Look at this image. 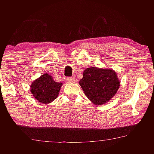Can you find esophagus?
I'll return each instance as SVG.
<instances>
[{"label":"esophagus","mask_w":154,"mask_h":154,"mask_svg":"<svg viewBox=\"0 0 154 154\" xmlns=\"http://www.w3.org/2000/svg\"><path fill=\"white\" fill-rule=\"evenodd\" d=\"M67 80L69 82H71V83H74L75 82V78L73 77H70V78H67Z\"/></svg>","instance_id":"esophagus-1"}]
</instances>
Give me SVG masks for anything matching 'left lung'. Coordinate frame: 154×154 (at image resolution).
Masks as SVG:
<instances>
[{
	"label": "left lung",
	"mask_w": 154,
	"mask_h": 154,
	"mask_svg": "<svg viewBox=\"0 0 154 154\" xmlns=\"http://www.w3.org/2000/svg\"><path fill=\"white\" fill-rule=\"evenodd\" d=\"M79 85L92 103L100 105L113 97L119 89L120 81L113 70L90 67L84 70Z\"/></svg>",
	"instance_id": "8db88e82"
}]
</instances>
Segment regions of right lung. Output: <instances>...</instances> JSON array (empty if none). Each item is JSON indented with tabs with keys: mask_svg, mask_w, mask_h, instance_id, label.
Here are the masks:
<instances>
[{
	"mask_svg": "<svg viewBox=\"0 0 154 154\" xmlns=\"http://www.w3.org/2000/svg\"><path fill=\"white\" fill-rule=\"evenodd\" d=\"M62 83L56 82L50 75L43 74L30 85V92L36 100L43 104L51 103L58 97Z\"/></svg>",
	"mask_w": 154,
	"mask_h": 154,
	"instance_id": "1",
	"label": "right lung"
}]
</instances>
